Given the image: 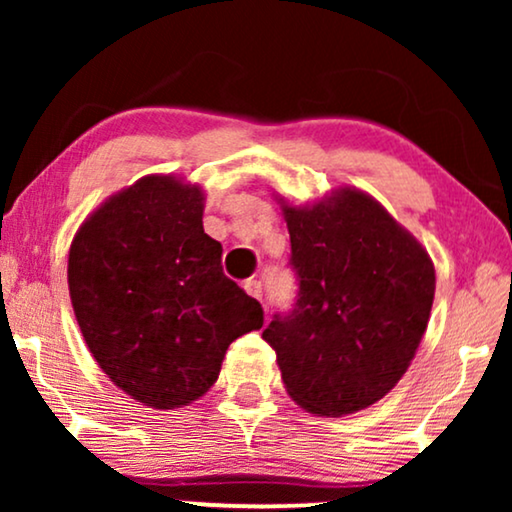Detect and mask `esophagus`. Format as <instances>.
<instances>
[{
    "label": "esophagus",
    "mask_w": 512,
    "mask_h": 512,
    "mask_svg": "<svg viewBox=\"0 0 512 512\" xmlns=\"http://www.w3.org/2000/svg\"><path fill=\"white\" fill-rule=\"evenodd\" d=\"M244 291H247L251 298L263 300V284L258 282V279H247V282H244Z\"/></svg>",
    "instance_id": "esophagus-1"
}]
</instances>
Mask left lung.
<instances>
[{
    "mask_svg": "<svg viewBox=\"0 0 512 512\" xmlns=\"http://www.w3.org/2000/svg\"><path fill=\"white\" fill-rule=\"evenodd\" d=\"M282 212L298 300L263 340L300 408L352 415L387 396L415 359L436 293L433 261L359 188L305 207L282 200Z\"/></svg>",
    "mask_w": 512,
    "mask_h": 512,
    "instance_id": "obj_1",
    "label": "left lung"
}]
</instances>
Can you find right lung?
I'll return each mask as SVG.
<instances>
[{"label":"right lung","instance_id":"1","mask_svg":"<svg viewBox=\"0 0 512 512\" xmlns=\"http://www.w3.org/2000/svg\"><path fill=\"white\" fill-rule=\"evenodd\" d=\"M202 212L200 186L149 174L104 200L69 247V298L90 354L156 410L207 394L230 342L263 326L261 303L223 275Z\"/></svg>","mask_w":512,"mask_h":512}]
</instances>
